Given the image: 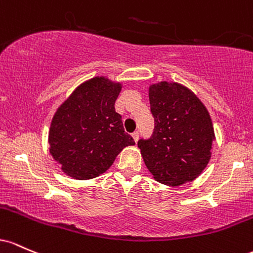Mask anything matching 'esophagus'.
Instances as JSON below:
<instances>
[{"label": "esophagus", "instance_id": "34e87169", "mask_svg": "<svg viewBox=\"0 0 253 253\" xmlns=\"http://www.w3.org/2000/svg\"><path fill=\"white\" fill-rule=\"evenodd\" d=\"M138 137H140V132H138V131L132 132V138H134L135 142L138 141Z\"/></svg>", "mask_w": 253, "mask_h": 253}]
</instances>
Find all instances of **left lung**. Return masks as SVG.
<instances>
[{
  "mask_svg": "<svg viewBox=\"0 0 253 253\" xmlns=\"http://www.w3.org/2000/svg\"><path fill=\"white\" fill-rule=\"evenodd\" d=\"M154 131L137 142L153 177L166 185L192 181L211 160L214 127L208 110L186 87L160 82L149 87Z\"/></svg>",
  "mask_w": 253,
  "mask_h": 253,
  "instance_id": "left-lung-1",
  "label": "left lung"
}]
</instances>
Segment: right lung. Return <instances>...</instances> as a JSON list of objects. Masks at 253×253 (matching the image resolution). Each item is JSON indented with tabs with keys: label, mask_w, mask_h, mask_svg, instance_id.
I'll return each instance as SVG.
<instances>
[{
	"label": "right lung",
	"mask_w": 253,
	"mask_h": 253,
	"mask_svg": "<svg viewBox=\"0 0 253 253\" xmlns=\"http://www.w3.org/2000/svg\"><path fill=\"white\" fill-rule=\"evenodd\" d=\"M121 84L93 78L58 107L49 131L50 154L75 179H92L110 169L119 153L135 141L124 131L115 103Z\"/></svg>",
	"instance_id": "right-lung-1"
}]
</instances>
